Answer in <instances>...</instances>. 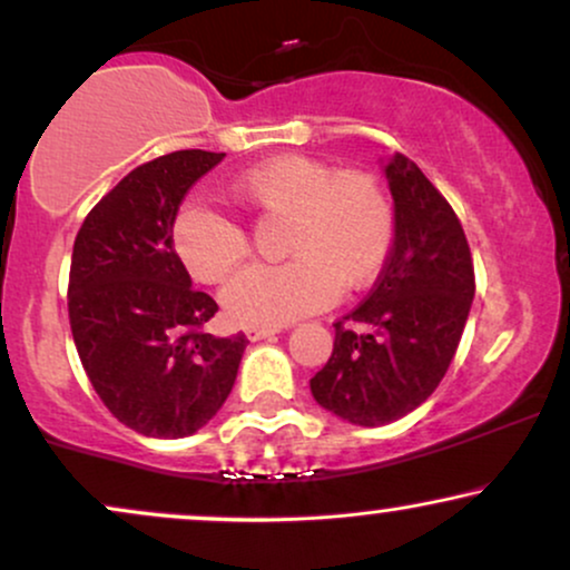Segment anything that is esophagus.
I'll list each match as a JSON object with an SVG mask.
<instances>
[{"label":"esophagus","instance_id":"1","mask_svg":"<svg viewBox=\"0 0 570 570\" xmlns=\"http://www.w3.org/2000/svg\"><path fill=\"white\" fill-rule=\"evenodd\" d=\"M281 326H246V337L252 342H259V340H267L273 337V334H278Z\"/></svg>","mask_w":570,"mask_h":570}]
</instances>
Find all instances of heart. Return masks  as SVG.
I'll use <instances>...</instances> for the list:
<instances>
[{
    "label": "heart",
    "mask_w": 570,
    "mask_h": 570,
    "mask_svg": "<svg viewBox=\"0 0 570 570\" xmlns=\"http://www.w3.org/2000/svg\"><path fill=\"white\" fill-rule=\"evenodd\" d=\"M230 196L259 217H286L281 252L292 257L249 267L225 286L223 307L236 324L281 326L321 311L337 289L372 284L393 249V198L358 169L332 173L305 156H278L236 177ZM169 238L185 271L204 284L225 281L249 255L242 225L204 204H185Z\"/></svg>",
    "instance_id": "obj_1"
}]
</instances>
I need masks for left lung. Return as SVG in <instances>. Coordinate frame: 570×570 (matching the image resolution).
I'll return each instance as SVG.
<instances>
[{
  "mask_svg": "<svg viewBox=\"0 0 570 570\" xmlns=\"http://www.w3.org/2000/svg\"><path fill=\"white\" fill-rule=\"evenodd\" d=\"M395 204L393 249L368 297L334 324V351L311 380L318 406L380 428L422 406L454 358L475 271L462 223L403 154L382 164Z\"/></svg>",
  "mask_w": 570,
  "mask_h": 570,
  "instance_id": "8db88e82",
  "label": "left lung"
}]
</instances>
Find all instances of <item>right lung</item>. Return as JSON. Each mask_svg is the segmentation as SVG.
I'll use <instances>...</instances> for the list:
<instances>
[{"mask_svg": "<svg viewBox=\"0 0 570 570\" xmlns=\"http://www.w3.org/2000/svg\"><path fill=\"white\" fill-rule=\"evenodd\" d=\"M223 156L175 150L132 169L73 242L68 318L81 366L116 420L148 438L202 430L230 395L249 342L202 332L217 303L194 289L169 238L190 185Z\"/></svg>", "mask_w": 570, "mask_h": 570, "instance_id": "1", "label": "right lung"}]
</instances>
